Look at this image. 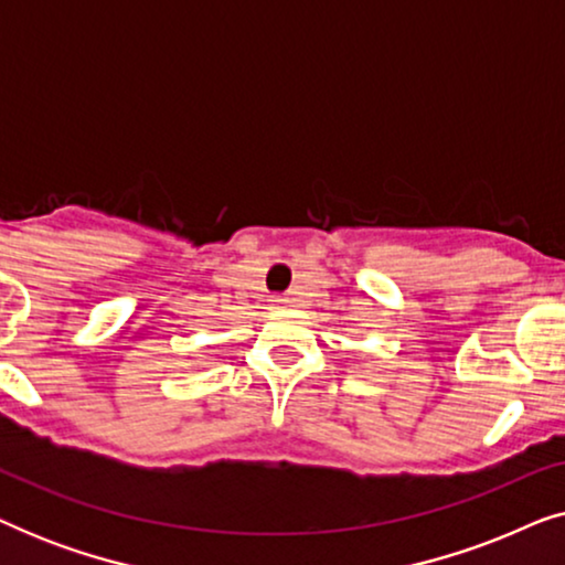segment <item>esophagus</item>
Returning a JSON list of instances; mask_svg holds the SVG:
<instances>
[{
  "label": "esophagus",
  "instance_id": "obj_1",
  "mask_svg": "<svg viewBox=\"0 0 565 565\" xmlns=\"http://www.w3.org/2000/svg\"><path fill=\"white\" fill-rule=\"evenodd\" d=\"M273 303H275V306H288V303H290V300H288V298H275V300H273Z\"/></svg>",
  "mask_w": 565,
  "mask_h": 565
}]
</instances>
